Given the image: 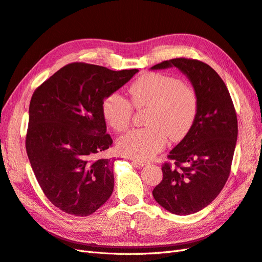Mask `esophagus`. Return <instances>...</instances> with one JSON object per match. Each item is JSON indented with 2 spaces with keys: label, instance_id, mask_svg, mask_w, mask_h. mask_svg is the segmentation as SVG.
Returning a JSON list of instances; mask_svg holds the SVG:
<instances>
[{
  "label": "esophagus",
  "instance_id": "34e87169",
  "mask_svg": "<svg viewBox=\"0 0 262 262\" xmlns=\"http://www.w3.org/2000/svg\"><path fill=\"white\" fill-rule=\"evenodd\" d=\"M133 163L135 164V166H137V167H144V166H146V164H147L148 162H147V161H144V160L133 159Z\"/></svg>",
  "mask_w": 262,
  "mask_h": 262
}]
</instances>
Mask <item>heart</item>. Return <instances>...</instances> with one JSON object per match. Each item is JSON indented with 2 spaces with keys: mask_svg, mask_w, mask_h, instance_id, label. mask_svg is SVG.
<instances>
[{
  "mask_svg": "<svg viewBox=\"0 0 262 262\" xmlns=\"http://www.w3.org/2000/svg\"><path fill=\"white\" fill-rule=\"evenodd\" d=\"M133 105L149 107L145 124L117 141L121 154L133 159L146 160L162 150L168 136L172 141L182 140L195 122L199 99L190 84L161 73H147L129 88ZM102 113L107 124L117 132L128 128L133 106L117 92L108 94L102 103Z\"/></svg>",
  "mask_w": 262,
  "mask_h": 262,
  "instance_id": "obj_1",
  "label": "heart"
}]
</instances>
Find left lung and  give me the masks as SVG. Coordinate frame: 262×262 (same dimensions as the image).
<instances>
[{
  "label": "left lung",
  "instance_id": "left-lung-1",
  "mask_svg": "<svg viewBox=\"0 0 262 262\" xmlns=\"http://www.w3.org/2000/svg\"><path fill=\"white\" fill-rule=\"evenodd\" d=\"M176 67L190 80L199 105L195 122L162 166V181L152 191L157 203L172 214L190 215L203 210L219 195L229 177L238 124L233 101L210 66L195 59L176 58L151 70Z\"/></svg>",
  "mask_w": 262,
  "mask_h": 262
}]
</instances>
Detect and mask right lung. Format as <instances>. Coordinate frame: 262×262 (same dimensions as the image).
I'll return each instance as SVG.
<instances>
[{
  "mask_svg": "<svg viewBox=\"0 0 262 262\" xmlns=\"http://www.w3.org/2000/svg\"><path fill=\"white\" fill-rule=\"evenodd\" d=\"M137 72L74 62L35 90L26 151L45 195L64 213L91 215L113 193L114 161L98 159L113 144L102 103Z\"/></svg>",
  "mask_w": 262,
  "mask_h": 262,
  "instance_id": "obj_1",
  "label": "right lung"
}]
</instances>
